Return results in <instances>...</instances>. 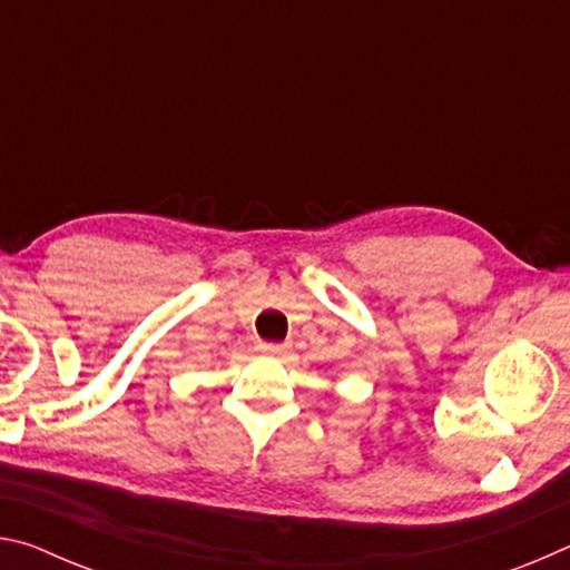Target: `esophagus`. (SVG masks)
<instances>
[{"mask_svg": "<svg viewBox=\"0 0 570 570\" xmlns=\"http://www.w3.org/2000/svg\"><path fill=\"white\" fill-rule=\"evenodd\" d=\"M258 352L272 354V356H282L286 352V346L276 344V342H258Z\"/></svg>", "mask_w": 570, "mask_h": 570, "instance_id": "obj_1", "label": "esophagus"}]
</instances>
